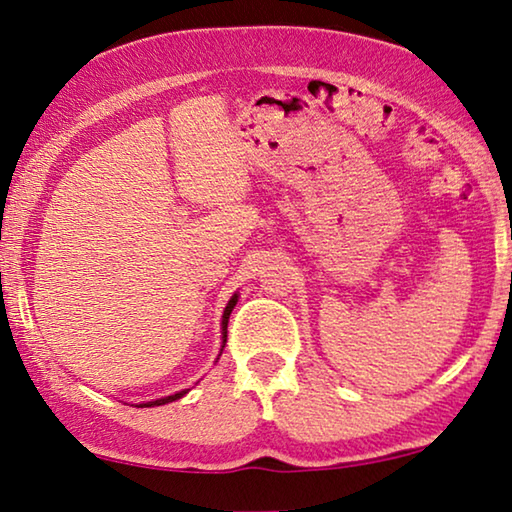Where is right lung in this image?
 <instances>
[{
  "label": "right lung",
  "instance_id": "1",
  "mask_svg": "<svg viewBox=\"0 0 512 512\" xmlns=\"http://www.w3.org/2000/svg\"><path fill=\"white\" fill-rule=\"evenodd\" d=\"M237 300H239V293H235V296L228 300V305H225V309H223V316H221V352L225 348V341H228V320H230L232 309H235V305H237ZM221 352H219V357H221ZM187 393H189V388H185V391L173 393V395H167V397H160V400H151V402H142V404H133V406H137V409H146V406H162V404L180 400V397L187 395Z\"/></svg>",
  "mask_w": 512,
  "mask_h": 512
}]
</instances>
